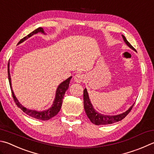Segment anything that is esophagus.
<instances>
[{"mask_svg": "<svg viewBox=\"0 0 154 154\" xmlns=\"http://www.w3.org/2000/svg\"><path fill=\"white\" fill-rule=\"evenodd\" d=\"M85 79V75L81 74V73H78L77 75H75V76L74 77V81L77 83H82Z\"/></svg>", "mask_w": 154, "mask_h": 154, "instance_id": "1", "label": "esophagus"}]
</instances>
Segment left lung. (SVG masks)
Returning a JSON list of instances; mask_svg holds the SVG:
<instances>
[{"label": "left lung", "instance_id": "left-lung-1", "mask_svg": "<svg viewBox=\"0 0 154 154\" xmlns=\"http://www.w3.org/2000/svg\"><path fill=\"white\" fill-rule=\"evenodd\" d=\"M122 37L123 38L125 44H127L130 48L137 52L135 49L131 45L130 43L127 40V39H126V38L123 35H122ZM83 102H83V104H84V109L87 116H88L89 119L90 120V121L92 123L96 125H110L114 123V122H116L121 121V120L123 119L129 113V112L133 107L134 104H135V103H134V104L131 106L127 111L125 112L116 114V115H107V114H101L94 109V106L92 105L90 101V99H89V95L86 88H85L84 90H83Z\"/></svg>", "mask_w": 154, "mask_h": 154}]
</instances>
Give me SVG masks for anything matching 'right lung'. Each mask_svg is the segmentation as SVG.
<instances>
[{"mask_svg": "<svg viewBox=\"0 0 154 154\" xmlns=\"http://www.w3.org/2000/svg\"><path fill=\"white\" fill-rule=\"evenodd\" d=\"M44 33V34H46V33L44 32L43 28H42V27H38V29H35L33 32L30 33L29 34L26 36V37L23 38V39H21V40L19 42L18 44L23 42L25 40H26L27 38L32 37L33 35L36 34V33ZM8 78H9V82L11 91H12L13 97L14 100H15V104H17V106L19 108H20L25 113L27 114V115L32 116V117H33V118L38 119V120H41V121H48V120L52 119V117H54V116L57 115L58 112L60 111L61 106H62L63 99L64 97V96H65L66 91L67 90V89L69 88L70 81H71L72 77L71 76L70 77H69L68 79H66V80L64 81V82L60 83L59 85L58 86V88L57 89V91H56L55 97H54V101H53L52 105L51 106V107L49 108L48 110H43V111H37L35 110H30V109L26 108L21 104H20V102H19L17 98L15 97V94H14L13 90L12 85H11V75H10L9 62V63H8Z\"/></svg>", "mask_w": 154, "mask_h": 154, "instance_id": "1", "label": "right lung"}]
</instances>
